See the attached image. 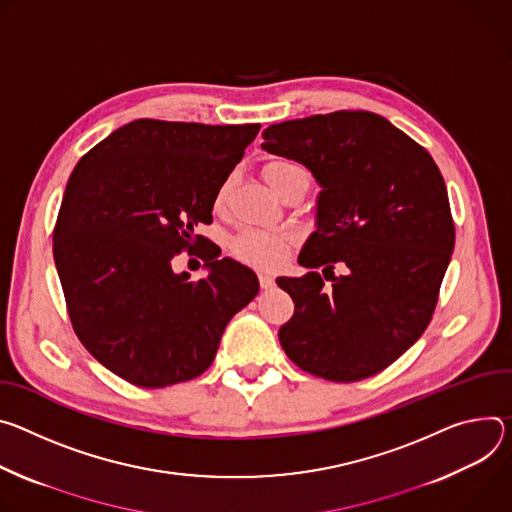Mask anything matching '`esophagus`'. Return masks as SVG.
Returning <instances> with one entry per match:
<instances>
[{"label": "esophagus", "instance_id": "obj_1", "mask_svg": "<svg viewBox=\"0 0 512 512\" xmlns=\"http://www.w3.org/2000/svg\"><path fill=\"white\" fill-rule=\"evenodd\" d=\"M258 280L262 289H270L274 285V278L270 274H258Z\"/></svg>", "mask_w": 512, "mask_h": 512}]
</instances>
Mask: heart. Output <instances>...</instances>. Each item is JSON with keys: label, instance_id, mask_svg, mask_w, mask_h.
Returning a JSON list of instances; mask_svg holds the SVG:
<instances>
[{"label": "heart", "instance_id": "obj_1", "mask_svg": "<svg viewBox=\"0 0 512 512\" xmlns=\"http://www.w3.org/2000/svg\"><path fill=\"white\" fill-rule=\"evenodd\" d=\"M295 175H307V173L301 164L289 158H274L264 166V179L274 191H278L282 183L289 181ZM230 193H232V179H225L213 197V207L217 211H221L227 205ZM230 250L238 260L246 264L264 268V270H274L287 256L289 238L280 234L260 232V230H244L232 240Z\"/></svg>", "mask_w": 512, "mask_h": 512}]
</instances>
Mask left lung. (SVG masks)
Masks as SVG:
<instances>
[{"mask_svg": "<svg viewBox=\"0 0 512 512\" xmlns=\"http://www.w3.org/2000/svg\"><path fill=\"white\" fill-rule=\"evenodd\" d=\"M262 136L264 150L305 164L321 185L317 232L299 256L311 272L276 280L295 303L280 346L325 380L374 376L423 335L439 299L456 244L439 168L362 109L274 124ZM335 265L345 274L335 277Z\"/></svg>", "mask_w": 512, "mask_h": 512, "instance_id": "8db88e82", "label": "left lung"}]
</instances>
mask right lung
<instances>
[{"mask_svg": "<svg viewBox=\"0 0 512 512\" xmlns=\"http://www.w3.org/2000/svg\"><path fill=\"white\" fill-rule=\"evenodd\" d=\"M260 124L136 120L73 168L52 254L79 342L113 374L162 388L203 374L230 319L258 295V278L207 252L209 274H175L199 248L213 197Z\"/></svg>", "mask_w": 512, "mask_h": 512, "instance_id": "right-lung-1", "label": "right lung"}]
</instances>
